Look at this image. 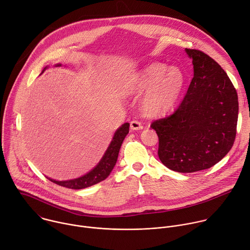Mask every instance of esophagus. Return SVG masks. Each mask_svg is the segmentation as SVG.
<instances>
[{"label": "esophagus", "mask_w": 250, "mask_h": 250, "mask_svg": "<svg viewBox=\"0 0 250 250\" xmlns=\"http://www.w3.org/2000/svg\"><path fill=\"white\" fill-rule=\"evenodd\" d=\"M130 128H131V130H133V131L142 130V129H143V125L141 124V122L136 121V120H133V121H131V123H130Z\"/></svg>", "instance_id": "1"}]
</instances>
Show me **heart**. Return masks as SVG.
<instances>
[{
    "instance_id": "1",
    "label": "heart",
    "mask_w": 250,
    "mask_h": 250,
    "mask_svg": "<svg viewBox=\"0 0 250 250\" xmlns=\"http://www.w3.org/2000/svg\"><path fill=\"white\" fill-rule=\"evenodd\" d=\"M186 83L184 71L177 66L152 63L134 75L126 83V91L140 94L142 109L149 116H162L170 112L182 94Z\"/></svg>"
}]
</instances>
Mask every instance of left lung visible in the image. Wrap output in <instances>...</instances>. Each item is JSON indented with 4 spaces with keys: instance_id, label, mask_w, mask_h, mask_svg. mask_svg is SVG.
<instances>
[{
    "instance_id": "1",
    "label": "left lung",
    "mask_w": 250,
    "mask_h": 250,
    "mask_svg": "<svg viewBox=\"0 0 250 250\" xmlns=\"http://www.w3.org/2000/svg\"><path fill=\"white\" fill-rule=\"evenodd\" d=\"M193 79L177 110L155 121L159 158L169 169L188 173L218 164L231 148L238 117L236 90L210 56L185 48Z\"/></svg>"
}]
</instances>
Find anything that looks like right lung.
<instances>
[{"label": "right lung", "mask_w": 250, "mask_h": 250, "mask_svg": "<svg viewBox=\"0 0 250 250\" xmlns=\"http://www.w3.org/2000/svg\"><path fill=\"white\" fill-rule=\"evenodd\" d=\"M55 66L56 67L62 66V64H56ZM48 67L46 66L43 69L42 73ZM129 127H130L129 123H124L114 132L112 140H111L109 146H107L106 151L104 154L103 158L101 159V161H99L98 164L92 169H90L88 172H86L85 174H83L78 178L69 179V180H61V181L52 179L50 177H47V178L50 181H52L60 186L71 188V189L86 188V187H89L91 185H94L98 182L104 180L105 178H107V176L110 174V172L112 171L113 167L116 165L121 145H122L125 137L129 133Z\"/></svg>", "instance_id": "obj_1"}]
</instances>
